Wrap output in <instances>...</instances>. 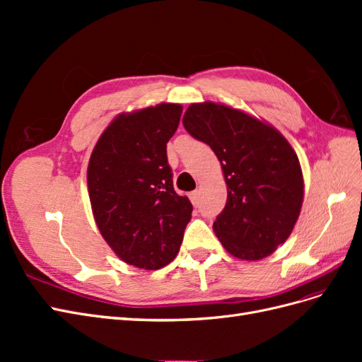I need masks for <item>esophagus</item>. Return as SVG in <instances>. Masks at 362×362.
I'll list each match as a JSON object with an SVG mask.
<instances>
[{"mask_svg":"<svg viewBox=\"0 0 362 362\" xmlns=\"http://www.w3.org/2000/svg\"><path fill=\"white\" fill-rule=\"evenodd\" d=\"M189 198H190V201H192V204H193L194 206H198V204H199V192H198V190L192 192Z\"/></svg>","mask_w":362,"mask_h":362,"instance_id":"obj_1","label":"esophagus"}]
</instances>
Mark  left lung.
Wrapping results in <instances>:
<instances>
[{"mask_svg": "<svg viewBox=\"0 0 362 362\" xmlns=\"http://www.w3.org/2000/svg\"><path fill=\"white\" fill-rule=\"evenodd\" d=\"M182 124L222 164L228 198L213 223L217 238L240 259L269 257L288 238L302 208L294 149L276 128L223 104H192Z\"/></svg>", "mask_w": 362, "mask_h": 362, "instance_id": "1", "label": "left lung"}]
</instances>
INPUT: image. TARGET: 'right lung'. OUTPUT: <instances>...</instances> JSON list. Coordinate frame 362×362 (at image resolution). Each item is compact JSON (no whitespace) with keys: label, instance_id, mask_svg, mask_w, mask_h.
I'll return each mask as SVG.
<instances>
[{"label":"right lung","instance_id":"right-lung-1","mask_svg":"<svg viewBox=\"0 0 362 362\" xmlns=\"http://www.w3.org/2000/svg\"><path fill=\"white\" fill-rule=\"evenodd\" d=\"M182 107L158 104L119 115L96 141L87 168L95 222L127 264L161 269L177 257L192 202L173 190L166 145Z\"/></svg>","mask_w":362,"mask_h":362}]
</instances>
